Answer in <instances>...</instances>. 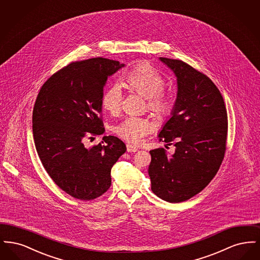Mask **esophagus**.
Segmentation results:
<instances>
[{"instance_id": "34e87169", "label": "esophagus", "mask_w": 260, "mask_h": 260, "mask_svg": "<svg viewBox=\"0 0 260 260\" xmlns=\"http://www.w3.org/2000/svg\"><path fill=\"white\" fill-rule=\"evenodd\" d=\"M126 151L127 152H136L137 151V147H136V146H134V145H132V144H127L126 145Z\"/></svg>"}]
</instances>
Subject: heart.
I'll use <instances>...</instances> for the list:
<instances>
[{
  "label": "heart",
  "instance_id": "obj_1",
  "mask_svg": "<svg viewBox=\"0 0 260 260\" xmlns=\"http://www.w3.org/2000/svg\"><path fill=\"white\" fill-rule=\"evenodd\" d=\"M128 87L146 99V106L158 118L171 115L174 107V98L164 91L166 79L148 63H140L132 69L125 77ZM123 89L119 82H113L101 96V106L111 115H118L123 105ZM154 124L147 119L129 116L113 126L115 135L129 143H139L153 131Z\"/></svg>",
  "mask_w": 260,
  "mask_h": 260
}]
</instances>
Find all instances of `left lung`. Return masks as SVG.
Here are the masks:
<instances>
[{"mask_svg": "<svg viewBox=\"0 0 260 260\" xmlns=\"http://www.w3.org/2000/svg\"><path fill=\"white\" fill-rule=\"evenodd\" d=\"M161 60L177 77L178 91L173 117L159 140L173 145L175 152L151 150L148 173L155 195L181 203L200 193L218 172L226 151L227 111L219 89L207 75L179 59Z\"/></svg>", "mask_w": 260, "mask_h": 260, "instance_id": "8db88e82", "label": "left lung"}]
</instances>
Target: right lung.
Instances as JSON below:
<instances>
[{"label": "right lung", "mask_w": 260, "mask_h": 260, "mask_svg": "<svg viewBox=\"0 0 260 260\" xmlns=\"http://www.w3.org/2000/svg\"><path fill=\"white\" fill-rule=\"evenodd\" d=\"M124 64L103 57L70 62L42 86L33 109L38 155L54 183L73 198L90 201L111 186L113 165L125 152L116 136L96 145L84 141L104 133L101 96L107 77Z\"/></svg>", "instance_id": "obj_1"}]
</instances>
